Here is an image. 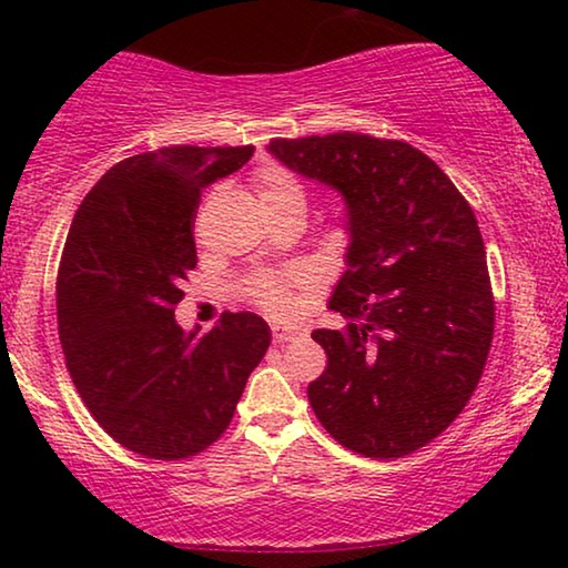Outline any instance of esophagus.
<instances>
[{"instance_id":"obj_1","label":"esophagus","mask_w":568,"mask_h":568,"mask_svg":"<svg viewBox=\"0 0 568 568\" xmlns=\"http://www.w3.org/2000/svg\"><path fill=\"white\" fill-rule=\"evenodd\" d=\"M271 336H274L276 344H286V341H294L300 336L297 328H286L282 323H271Z\"/></svg>"}]
</instances>
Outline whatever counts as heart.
Wrapping results in <instances>:
<instances>
[{
  "instance_id": "b5f03b06",
  "label": "heart",
  "mask_w": 568,
  "mask_h": 568,
  "mask_svg": "<svg viewBox=\"0 0 568 568\" xmlns=\"http://www.w3.org/2000/svg\"><path fill=\"white\" fill-rule=\"evenodd\" d=\"M253 185L268 214L286 212V209H300V212L307 209V189L284 165H276V162L261 165L253 173ZM302 284H305V276L297 274V271H290V274H258L247 282L245 292L247 297L258 302L261 307L271 310V313H286L294 305V286Z\"/></svg>"
}]
</instances>
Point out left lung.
<instances>
[{
  "instance_id": "left-lung-1",
  "label": "left lung",
  "mask_w": 568,
  "mask_h": 568,
  "mask_svg": "<svg viewBox=\"0 0 568 568\" xmlns=\"http://www.w3.org/2000/svg\"><path fill=\"white\" fill-rule=\"evenodd\" d=\"M268 152L346 201V271L328 302L341 331L313 338L317 422L364 457L429 445L468 406L494 338V294L476 214L422 150L398 139H274Z\"/></svg>"
}]
</instances>
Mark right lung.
Here are the masks:
<instances>
[{
    "label": "right lung",
    "instance_id": "1",
    "mask_svg": "<svg viewBox=\"0 0 568 568\" xmlns=\"http://www.w3.org/2000/svg\"><path fill=\"white\" fill-rule=\"evenodd\" d=\"M251 158V144L134 154L92 185L69 227L57 278L67 369L105 434L152 460L220 439L271 344L255 313H224L204 336L175 323L201 191Z\"/></svg>",
    "mask_w": 568,
    "mask_h": 568
}]
</instances>
